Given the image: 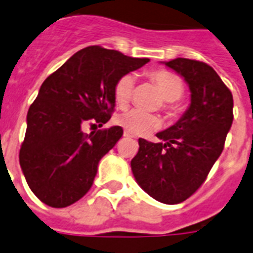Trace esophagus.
Masks as SVG:
<instances>
[{
    "label": "esophagus",
    "mask_w": 253,
    "mask_h": 253,
    "mask_svg": "<svg viewBox=\"0 0 253 253\" xmlns=\"http://www.w3.org/2000/svg\"><path fill=\"white\" fill-rule=\"evenodd\" d=\"M124 137H126V138H134V136H133L132 133L129 132H124Z\"/></svg>",
    "instance_id": "1"
}]
</instances>
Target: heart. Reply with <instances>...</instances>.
<instances>
[{"mask_svg":"<svg viewBox=\"0 0 253 253\" xmlns=\"http://www.w3.org/2000/svg\"><path fill=\"white\" fill-rule=\"evenodd\" d=\"M148 76L150 82L158 88L164 99L162 108L168 111L170 115H174L177 112L175 100L179 99L185 91V85L181 78L174 72L166 70H153L149 72ZM133 89H134V78L132 75H124L117 80L113 89V96L119 107H125L130 101ZM116 123L126 132L138 136L152 132L161 125L160 117L152 113L142 112L140 109H132L129 112L121 113L116 117Z\"/></svg>","mask_w":253,"mask_h":253,"instance_id":"b5f03b06","label":"heart"}]
</instances>
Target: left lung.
I'll return each instance as SVG.
<instances>
[{
    "label": "left lung",
    "mask_w": 253,
    "mask_h": 253,
    "mask_svg": "<svg viewBox=\"0 0 253 253\" xmlns=\"http://www.w3.org/2000/svg\"><path fill=\"white\" fill-rule=\"evenodd\" d=\"M166 66L183 76L191 92L189 109L164 132L161 142L138 140V153L130 162L137 183L156 201L177 205L206 181L222 154L234 120V99L211 66L177 58Z\"/></svg>",
    "instance_id": "obj_1"
}]
</instances>
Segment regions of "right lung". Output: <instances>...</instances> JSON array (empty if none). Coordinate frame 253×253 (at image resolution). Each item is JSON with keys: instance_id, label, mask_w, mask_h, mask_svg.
<instances>
[{"instance_id": "add662e5", "label": "right lung", "mask_w": 253, "mask_h": 253, "mask_svg": "<svg viewBox=\"0 0 253 253\" xmlns=\"http://www.w3.org/2000/svg\"><path fill=\"white\" fill-rule=\"evenodd\" d=\"M116 50L89 46L52 72L27 112L19 164L31 191L47 206L62 209L92 187L101 158L123 136L121 126H103L115 111L113 89L121 76L146 64Z\"/></svg>"}]
</instances>
